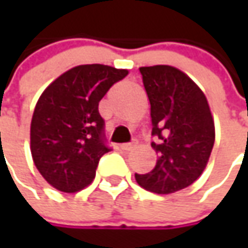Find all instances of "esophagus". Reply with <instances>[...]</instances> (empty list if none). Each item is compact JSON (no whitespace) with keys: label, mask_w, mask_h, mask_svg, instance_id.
Here are the masks:
<instances>
[{"label":"esophagus","mask_w":248,"mask_h":248,"mask_svg":"<svg viewBox=\"0 0 248 248\" xmlns=\"http://www.w3.org/2000/svg\"><path fill=\"white\" fill-rule=\"evenodd\" d=\"M135 146H137V142H131V143H123L121 149L123 150H131V149H134Z\"/></svg>","instance_id":"obj_1"}]
</instances>
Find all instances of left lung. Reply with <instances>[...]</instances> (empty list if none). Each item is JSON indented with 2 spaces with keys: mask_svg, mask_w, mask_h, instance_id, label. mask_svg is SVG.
<instances>
[{
  "mask_svg": "<svg viewBox=\"0 0 248 248\" xmlns=\"http://www.w3.org/2000/svg\"><path fill=\"white\" fill-rule=\"evenodd\" d=\"M150 102L155 168L135 174L139 186L157 195L175 193L203 174L215 140L207 98L189 76L168 64L139 67Z\"/></svg>",
  "mask_w": 248,
  "mask_h": 248,
  "instance_id": "left-lung-1",
  "label": "left lung"
}]
</instances>
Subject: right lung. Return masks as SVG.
<instances>
[{
  "mask_svg": "<svg viewBox=\"0 0 248 248\" xmlns=\"http://www.w3.org/2000/svg\"><path fill=\"white\" fill-rule=\"evenodd\" d=\"M128 74L106 64H80L64 72L41 93L30 125V150L43 178L74 193L93 181L105 145L100 99Z\"/></svg>",
  "mask_w": 248,
  "mask_h": 248,
  "instance_id": "add662e5",
  "label": "right lung"
}]
</instances>
